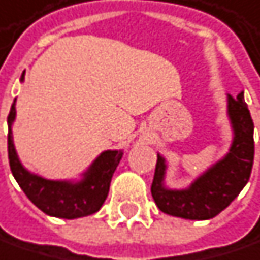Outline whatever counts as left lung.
<instances>
[{"label": "left lung", "mask_w": 260, "mask_h": 260, "mask_svg": "<svg viewBox=\"0 0 260 260\" xmlns=\"http://www.w3.org/2000/svg\"><path fill=\"white\" fill-rule=\"evenodd\" d=\"M228 116L234 132L228 154L202 172L185 188L165 185L168 163L157 154L151 194L165 214L187 220H210L231 205L247 184L254 158V124L241 91L235 99L228 95Z\"/></svg>", "instance_id": "left-lung-1"}]
</instances>
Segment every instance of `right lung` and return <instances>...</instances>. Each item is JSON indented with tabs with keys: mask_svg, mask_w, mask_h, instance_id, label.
<instances>
[{
	"mask_svg": "<svg viewBox=\"0 0 260 260\" xmlns=\"http://www.w3.org/2000/svg\"><path fill=\"white\" fill-rule=\"evenodd\" d=\"M23 82V76L20 78ZM16 99L7 118L9 124V161L12 174L26 194V198L45 214L58 218H79L97 212L105 204L111 179L119 160L122 149L103 151L82 174L79 181L48 179L29 172L19 160L13 142V122L16 118Z\"/></svg>",
	"mask_w": 260,
	"mask_h": 260,
	"instance_id": "add662e5",
	"label": "right lung"
}]
</instances>
